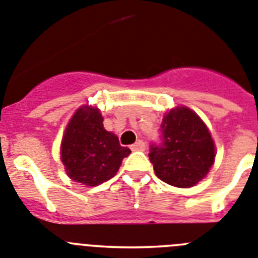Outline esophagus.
<instances>
[{"label":"esophagus","instance_id":"34e87169","mask_svg":"<svg viewBox=\"0 0 258 258\" xmlns=\"http://www.w3.org/2000/svg\"><path fill=\"white\" fill-rule=\"evenodd\" d=\"M131 150L133 151H144L146 150V143H144L143 140H138L136 143H134L131 146Z\"/></svg>","mask_w":258,"mask_h":258}]
</instances>
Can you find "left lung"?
Masks as SVG:
<instances>
[{
	"label": "left lung",
	"instance_id": "8db88e82",
	"mask_svg": "<svg viewBox=\"0 0 258 258\" xmlns=\"http://www.w3.org/2000/svg\"><path fill=\"white\" fill-rule=\"evenodd\" d=\"M215 155V144L202 119L189 108L177 107L163 118L160 142L151 144L148 156L159 179L188 188L208 173Z\"/></svg>",
	"mask_w": 258,
	"mask_h": 258
}]
</instances>
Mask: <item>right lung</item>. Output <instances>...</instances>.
<instances>
[{"mask_svg":"<svg viewBox=\"0 0 258 258\" xmlns=\"http://www.w3.org/2000/svg\"><path fill=\"white\" fill-rule=\"evenodd\" d=\"M131 154L119 144L118 136L106 131L98 108L81 107L66 127L60 156L69 176L95 187L118 172L122 160Z\"/></svg>","mask_w":258,"mask_h":258,"instance_id":"right-lung-1","label":"right lung"}]
</instances>
